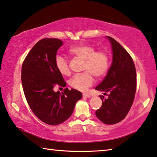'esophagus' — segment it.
<instances>
[{
	"instance_id": "34e87169",
	"label": "esophagus",
	"mask_w": 157,
	"mask_h": 157,
	"mask_svg": "<svg viewBox=\"0 0 157 157\" xmlns=\"http://www.w3.org/2000/svg\"><path fill=\"white\" fill-rule=\"evenodd\" d=\"M82 96H83V97H86V98L91 97V95L89 94H83Z\"/></svg>"
}]
</instances>
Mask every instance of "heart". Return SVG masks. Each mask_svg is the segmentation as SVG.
<instances>
[{"mask_svg": "<svg viewBox=\"0 0 157 157\" xmlns=\"http://www.w3.org/2000/svg\"><path fill=\"white\" fill-rule=\"evenodd\" d=\"M72 56L84 60L83 71L85 72L74 75L69 82L70 85L77 90L85 92L93 85V76L100 78L106 73L109 67V56L105 51H96L90 44H79L69 49ZM55 65L58 72L63 75H68L71 72L68 61L61 56H57Z\"/></svg>", "mask_w": 157, "mask_h": 157, "instance_id": "heart-1", "label": "heart"}]
</instances>
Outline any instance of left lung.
Returning a JSON list of instances; mask_svg holds the SVG:
<instances>
[{"mask_svg":"<svg viewBox=\"0 0 157 157\" xmlns=\"http://www.w3.org/2000/svg\"><path fill=\"white\" fill-rule=\"evenodd\" d=\"M106 38L111 44L113 61L106 76L95 90L110 94L107 99L100 96L102 105L95 113L102 123L113 125L123 121L132 106L137 88V75L134 62L128 51L112 37Z\"/></svg>","mask_w":157,"mask_h":157,"instance_id":"1","label":"left lung"}]
</instances>
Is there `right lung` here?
Listing matches in <instances>:
<instances>
[{
    "mask_svg": "<svg viewBox=\"0 0 157 157\" xmlns=\"http://www.w3.org/2000/svg\"><path fill=\"white\" fill-rule=\"evenodd\" d=\"M63 41L43 39L31 49L22 66V88L27 101L34 115L44 123L56 125L72 115L76 102L82 97L79 91L65 88L55 92L56 85L65 87L66 82L56 68V53Z\"/></svg>",
    "mask_w": 157,
    "mask_h": 157,
    "instance_id": "right-lung-1",
    "label": "right lung"
}]
</instances>
